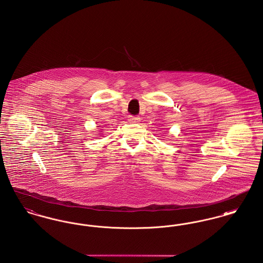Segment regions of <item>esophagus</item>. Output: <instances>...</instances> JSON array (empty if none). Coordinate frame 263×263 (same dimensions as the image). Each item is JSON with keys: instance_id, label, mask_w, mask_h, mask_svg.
I'll use <instances>...</instances> for the list:
<instances>
[{"instance_id": "esophagus-1", "label": "esophagus", "mask_w": 263, "mask_h": 263, "mask_svg": "<svg viewBox=\"0 0 263 263\" xmlns=\"http://www.w3.org/2000/svg\"><path fill=\"white\" fill-rule=\"evenodd\" d=\"M128 120L130 123H138L140 121L139 116H133V115H130L128 117Z\"/></svg>"}]
</instances>
